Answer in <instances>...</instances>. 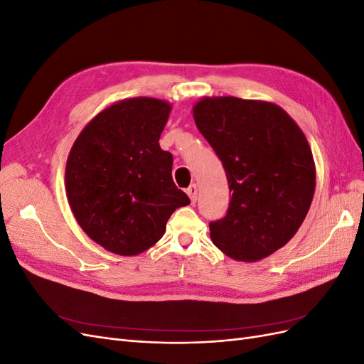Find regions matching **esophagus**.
<instances>
[{
	"mask_svg": "<svg viewBox=\"0 0 364 364\" xmlns=\"http://www.w3.org/2000/svg\"><path fill=\"white\" fill-rule=\"evenodd\" d=\"M197 193H199V188H197V185H196V183L190 185V186H188V190H186V194L190 196V199H191V202H193V203H196V200H197Z\"/></svg>",
	"mask_w": 364,
	"mask_h": 364,
	"instance_id": "34e87169",
	"label": "esophagus"
}]
</instances>
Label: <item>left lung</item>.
I'll use <instances>...</instances> for the list:
<instances>
[{"label": "left lung", "instance_id": "obj_1", "mask_svg": "<svg viewBox=\"0 0 364 364\" xmlns=\"http://www.w3.org/2000/svg\"><path fill=\"white\" fill-rule=\"evenodd\" d=\"M193 112L232 194L226 215L209 223L211 240L238 261L269 257L297 232L313 200L316 170L305 135L267 102L203 98Z\"/></svg>", "mask_w": 364, "mask_h": 364}]
</instances>
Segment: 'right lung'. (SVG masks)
Listing matches in <instances>:
<instances>
[{
	"instance_id": "obj_1",
	"label": "right lung",
	"mask_w": 364,
	"mask_h": 364,
	"mask_svg": "<svg viewBox=\"0 0 364 364\" xmlns=\"http://www.w3.org/2000/svg\"><path fill=\"white\" fill-rule=\"evenodd\" d=\"M171 106L158 98L118 102L87 124L70 151L65 182L74 217L95 243L132 257L161 240L190 199L159 146Z\"/></svg>"
}]
</instances>
